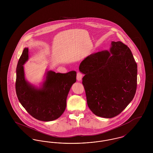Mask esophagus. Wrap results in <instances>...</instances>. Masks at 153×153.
Wrapping results in <instances>:
<instances>
[{
	"label": "esophagus",
	"instance_id": "34e87169",
	"mask_svg": "<svg viewBox=\"0 0 153 153\" xmlns=\"http://www.w3.org/2000/svg\"><path fill=\"white\" fill-rule=\"evenodd\" d=\"M82 74L81 73L79 72L77 74V80H78L79 81H80L82 80Z\"/></svg>",
	"mask_w": 153,
	"mask_h": 153
}]
</instances>
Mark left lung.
Returning a JSON list of instances; mask_svg holds the SVG:
<instances>
[{"instance_id":"1","label":"left lung","mask_w":153,"mask_h":153,"mask_svg":"<svg viewBox=\"0 0 153 153\" xmlns=\"http://www.w3.org/2000/svg\"><path fill=\"white\" fill-rule=\"evenodd\" d=\"M85 74L82 84L91 111L98 117L112 118L132 100L137 85V64L129 48L111 42L109 51L91 54L80 63Z\"/></svg>"}]
</instances>
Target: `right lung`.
I'll list each match as a JSON object with an SVG mask.
<instances>
[{"label":"right lung","instance_id":"add662e5","mask_svg":"<svg viewBox=\"0 0 153 153\" xmlns=\"http://www.w3.org/2000/svg\"><path fill=\"white\" fill-rule=\"evenodd\" d=\"M29 59V49L25 48L16 67V93L22 106L37 120L49 122L58 119L65 110L66 98L76 81V72L56 73L48 71L39 87L25 79L23 65Z\"/></svg>","mask_w":153,"mask_h":153}]
</instances>
